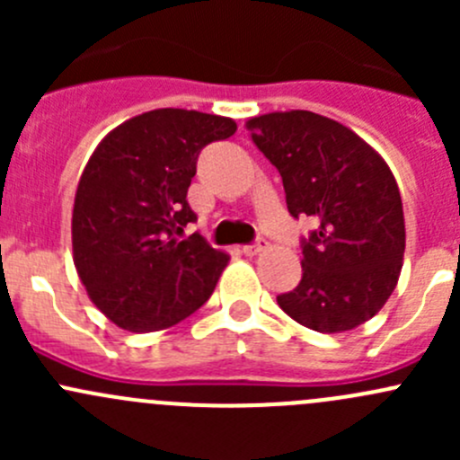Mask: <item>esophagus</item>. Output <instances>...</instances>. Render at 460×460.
I'll list each match as a JSON object with an SVG mask.
<instances>
[{
    "label": "esophagus",
    "instance_id": "1",
    "mask_svg": "<svg viewBox=\"0 0 460 460\" xmlns=\"http://www.w3.org/2000/svg\"><path fill=\"white\" fill-rule=\"evenodd\" d=\"M264 249H267V243H264V240H258V243L243 247V253H244V256H260Z\"/></svg>",
    "mask_w": 460,
    "mask_h": 460
}]
</instances>
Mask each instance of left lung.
Returning <instances> with one entry per match:
<instances>
[{
    "mask_svg": "<svg viewBox=\"0 0 460 460\" xmlns=\"http://www.w3.org/2000/svg\"><path fill=\"white\" fill-rule=\"evenodd\" d=\"M278 169L294 217L316 222L303 240V280L278 296L296 323L341 333L367 323L396 289L405 253L401 191L387 162L345 124L312 111L247 122Z\"/></svg>",
    "mask_w": 460,
    "mask_h": 460,
    "instance_id": "1",
    "label": "left lung"
}]
</instances>
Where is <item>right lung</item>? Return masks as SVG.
Instances as JSON below:
<instances>
[{"label": "right lung", "mask_w": 460, "mask_h": 460, "mask_svg": "<svg viewBox=\"0 0 460 460\" xmlns=\"http://www.w3.org/2000/svg\"><path fill=\"white\" fill-rule=\"evenodd\" d=\"M235 128L222 115L155 109L115 127L88 157L73 204V262L118 327L160 332L216 289L229 256L202 235H180L198 220L187 202L198 155Z\"/></svg>", "instance_id": "add662e5"}]
</instances>
